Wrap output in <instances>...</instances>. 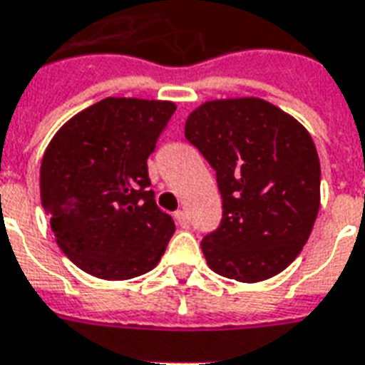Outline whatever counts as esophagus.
<instances>
[{
  "label": "esophagus",
  "mask_w": 365,
  "mask_h": 365,
  "mask_svg": "<svg viewBox=\"0 0 365 365\" xmlns=\"http://www.w3.org/2000/svg\"><path fill=\"white\" fill-rule=\"evenodd\" d=\"M175 219H177V222H179L182 228L190 227V219H188V213H186L185 209H179V211L175 213Z\"/></svg>",
  "instance_id": "1"
}]
</instances>
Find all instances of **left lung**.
<instances>
[{
	"label": "left lung",
	"mask_w": 365,
	"mask_h": 365,
	"mask_svg": "<svg viewBox=\"0 0 365 365\" xmlns=\"http://www.w3.org/2000/svg\"><path fill=\"white\" fill-rule=\"evenodd\" d=\"M185 137L217 173L222 221L202 240L209 268L255 284L279 274L307 244L320 209V160L310 133L257 97L200 104Z\"/></svg>",
	"instance_id": "8db88e82"
}]
</instances>
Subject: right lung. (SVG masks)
Instances as JSON below:
<instances>
[{
    "label": "right lung",
    "instance_id": "add662e5",
    "mask_svg": "<svg viewBox=\"0 0 365 365\" xmlns=\"http://www.w3.org/2000/svg\"><path fill=\"white\" fill-rule=\"evenodd\" d=\"M171 101L108 97L64 123L41 160V205L64 255L103 279L148 272L175 222L156 205L146 160Z\"/></svg>",
    "mask_w": 365,
    "mask_h": 365
}]
</instances>
